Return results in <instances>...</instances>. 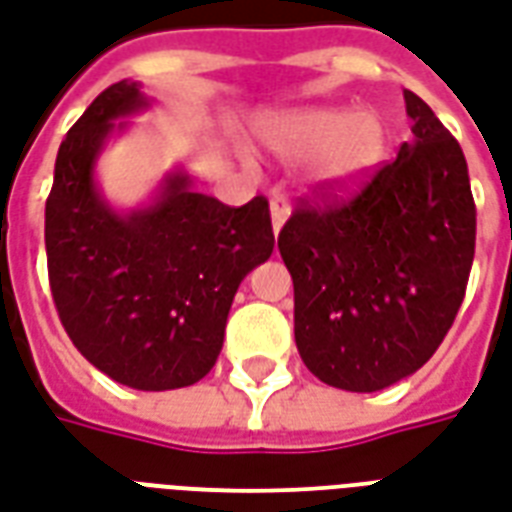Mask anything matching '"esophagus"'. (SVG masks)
<instances>
[{
    "mask_svg": "<svg viewBox=\"0 0 512 512\" xmlns=\"http://www.w3.org/2000/svg\"><path fill=\"white\" fill-rule=\"evenodd\" d=\"M287 217H290V206H287V200L282 198V195H274V198H271V222H274V233L282 230Z\"/></svg>",
    "mask_w": 512,
    "mask_h": 512,
    "instance_id": "1",
    "label": "esophagus"
}]
</instances>
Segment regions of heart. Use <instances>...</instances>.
<instances>
[{"instance_id": "heart-1", "label": "heart", "mask_w": 512, "mask_h": 512, "mask_svg": "<svg viewBox=\"0 0 512 512\" xmlns=\"http://www.w3.org/2000/svg\"><path fill=\"white\" fill-rule=\"evenodd\" d=\"M263 140L279 160H314L317 179L350 187L380 162L385 130L374 113L301 111L268 124Z\"/></svg>"}]
</instances>
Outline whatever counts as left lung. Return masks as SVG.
<instances>
[{
  "label": "left lung",
  "instance_id": "left-lung-1",
  "mask_svg": "<svg viewBox=\"0 0 512 512\" xmlns=\"http://www.w3.org/2000/svg\"><path fill=\"white\" fill-rule=\"evenodd\" d=\"M412 140L350 198H301L279 233L295 344L325 385L374 393L418 372L456 320L475 257L458 140L404 92Z\"/></svg>",
  "mask_w": 512,
  "mask_h": 512
}]
</instances>
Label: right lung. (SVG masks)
<instances>
[{
	"label": "right lung",
	"mask_w": 512,
	"mask_h": 512,
	"mask_svg": "<svg viewBox=\"0 0 512 512\" xmlns=\"http://www.w3.org/2000/svg\"><path fill=\"white\" fill-rule=\"evenodd\" d=\"M149 100L135 81L108 86L59 146L45 200L48 282L64 331L89 363L135 391L203 380L222 350L241 279L274 252L263 195L225 206L170 173L157 200L113 211L94 162L121 116Z\"/></svg>",
	"instance_id": "right-lung-1"
}]
</instances>
